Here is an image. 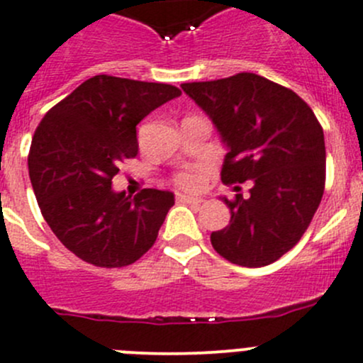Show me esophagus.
<instances>
[{"label": "esophagus", "instance_id": "34e87169", "mask_svg": "<svg viewBox=\"0 0 363 363\" xmlns=\"http://www.w3.org/2000/svg\"><path fill=\"white\" fill-rule=\"evenodd\" d=\"M177 202H181V203H200V202H203V200L199 199V196L186 195V193H177Z\"/></svg>", "mask_w": 363, "mask_h": 363}]
</instances>
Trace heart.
Here are the masks:
<instances>
[{
  "mask_svg": "<svg viewBox=\"0 0 363 363\" xmlns=\"http://www.w3.org/2000/svg\"><path fill=\"white\" fill-rule=\"evenodd\" d=\"M207 170L202 167H193L188 168V170L181 172V174L175 177V182H177L181 188L186 189H199L202 188V184L206 182Z\"/></svg>",
  "mask_w": 363,
  "mask_h": 363,
  "instance_id": "obj_1",
  "label": "heart"
}]
</instances>
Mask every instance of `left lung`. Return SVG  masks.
<instances>
[{
  "instance_id": "obj_1",
  "label": "left lung",
  "mask_w": 363,
  "mask_h": 363,
  "mask_svg": "<svg viewBox=\"0 0 363 363\" xmlns=\"http://www.w3.org/2000/svg\"><path fill=\"white\" fill-rule=\"evenodd\" d=\"M181 88L227 147L221 181H252L248 199L220 196L230 223L213 248L245 267L275 262L301 239L325 191L326 149L314 111L286 86L253 72Z\"/></svg>"
}]
</instances>
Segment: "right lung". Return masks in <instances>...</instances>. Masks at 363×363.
<instances>
[{
    "instance_id": "add662e5",
    "label": "right lung",
    "mask_w": 363,
    "mask_h": 363,
    "mask_svg": "<svg viewBox=\"0 0 363 363\" xmlns=\"http://www.w3.org/2000/svg\"><path fill=\"white\" fill-rule=\"evenodd\" d=\"M181 96L172 84L94 76L52 106L28 156L42 216L74 255L99 267H122L154 245L172 191L147 188L131 199L111 181L121 161L138 154L136 125Z\"/></svg>"
}]
</instances>
